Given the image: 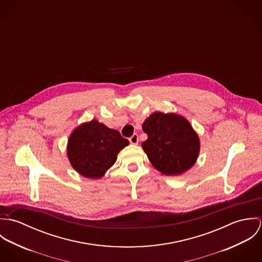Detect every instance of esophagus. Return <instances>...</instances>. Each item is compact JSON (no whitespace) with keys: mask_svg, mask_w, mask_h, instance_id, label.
Returning a JSON list of instances; mask_svg holds the SVG:
<instances>
[{"mask_svg":"<svg viewBox=\"0 0 262 262\" xmlns=\"http://www.w3.org/2000/svg\"><path fill=\"white\" fill-rule=\"evenodd\" d=\"M129 141H130V143H131V144H134V145L138 144V141H139V139H138V135H137V134H133V135L129 138Z\"/></svg>","mask_w":262,"mask_h":262,"instance_id":"34e87169","label":"esophagus"}]
</instances>
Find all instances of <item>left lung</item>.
<instances>
[{
    "mask_svg": "<svg viewBox=\"0 0 262 262\" xmlns=\"http://www.w3.org/2000/svg\"><path fill=\"white\" fill-rule=\"evenodd\" d=\"M148 138L142 148L151 164L165 176L186 172L196 161L200 139L186 118L168 113H152L142 125Z\"/></svg>",
    "mask_w": 262,
    "mask_h": 262,
    "instance_id": "obj_1",
    "label": "left lung"
}]
</instances>
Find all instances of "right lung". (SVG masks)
Returning <instances> with one entry per match:
<instances>
[{"instance_id": "right-lung-1", "label": "right lung", "mask_w": 262, "mask_h": 262, "mask_svg": "<svg viewBox=\"0 0 262 262\" xmlns=\"http://www.w3.org/2000/svg\"><path fill=\"white\" fill-rule=\"evenodd\" d=\"M128 144L119 131L92 120L76 127L71 134L68 157L79 174L100 179L116 162L119 151Z\"/></svg>"}]
</instances>
